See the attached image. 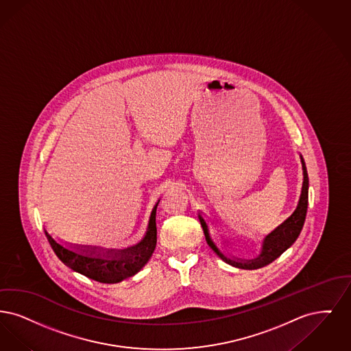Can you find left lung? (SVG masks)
I'll use <instances>...</instances> for the list:
<instances>
[{
	"mask_svg": "<svg viewBox=\"0 0 351 351\" xmlns=\"http://www.w3.org/2000/svg\"><path fill=\"white\" fill-rule=\"evenodd\" d=\"M300 162H302V169H303V184H302L300 197L298 200V206H296L295 211L283 223H280L274 230H271L269 234H266L262 239L258 256H256L254 258H237V257H232V256L223 253L211 237L207 220L202 216L200 213H198L199 221H200V226L204 232L207 244L210 245V247L226 263H228L233 267L244 269V270H256V269L271 263L296 241V239L299 237L302 228L304 226L305 215H306V208H308V187H309L308 173H306L304 158L302 154H300Z\"/></svg>",
	"mask_w": 351,
	"mask_h": 351,
	"instance_id": "obj_1",
	"label": "left lung"
}]
</instances>
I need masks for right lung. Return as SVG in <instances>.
<instances>
[{
	"label": "right lung",
	"instance_id": "right-lung-1",
	"mask_svg": "<svg viewBox=\"0 0 351 351\" xmlns=\"http://www.w3.org/2000/svg\"><path fill=\"white\" fill-rule=\"evenodd\" d=\"M153 206L144 237L137 244L124 249H105L90 245L62 244L46 232L47 239L56 256L73 271L101 283H119L137 274L152 257L157 243L156 210Z\"/></svg>",
	"mask_w": 351,
	"mask_h": 351
}]
</instances>
